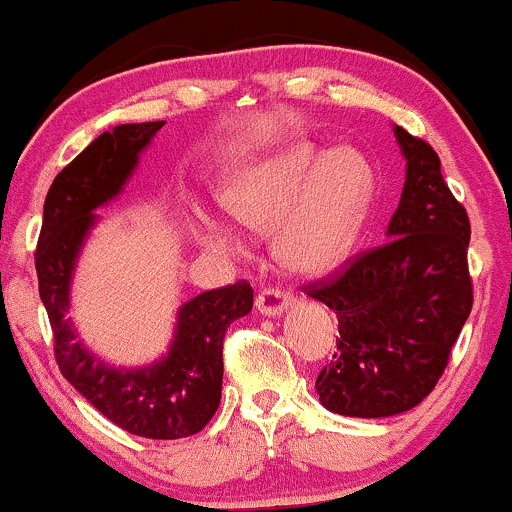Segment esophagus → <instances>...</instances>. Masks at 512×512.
Wrapping results in <instances>:
<instances>
[{"instance_id": "1", "label": "esophagus", "mask_w": 512, "mask_h": 512, "mask_svg": "<svg viewBox=\"0 0 512 512\" xmlns=\"http://www.w3.org/2000/svg\"><path fill=\"white\" fill-rule=\"evenodd\" d=\"M292 299L294 296L285 292V289L268 287L256 296V308L266 315H280L289 304H292Z\"/></svg>"}]
</instances>
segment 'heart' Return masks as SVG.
<instances>
[{
  "mask_svg": "<svg viewBox=\"0 0 512 512\" xmlns=\"http://www.w3.org/2000/svg\"><path fill=\"white\" fill-rule=\"evenodd\" d=\"M375 175L361 151L294 144L239 170L225 192L227 211L254 230L277 227V256L296 273H325L351 254L368 218ZM204 237L235 249V235L204 220Z\"/></svg>",
  "mask_w": 512,
  "mask_h": 512,
  "instance_id": "b5f03b06",
  "label": "heart"
}]
</instances>
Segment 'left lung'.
Instances as JSON below:
<instances>
[{
    "mask_svg": "<svg viewBox=\"0 0 512 512\" xmlns=\"http://www.w3.org/2000/svg\"><path fill=\"white\" fill-rule=\"evenodd\" d=\"M406 185L389 239L304 285L337 313L339 339L315 389L327 410L387 418L432 394L472 311L470 218L430 144L396 128Z\"/></svg>",
    "mask_w": 512,
    "mask_h": 512,
    "instance_id": "1",
    "label": "left lung"
}]
</instances>
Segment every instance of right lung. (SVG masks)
Wrapping results in <instances>:
<instances>
[{"label": "right lung", "instance_id": "1", "mask_svg": "<svg viewBox=\"0 0 512 512\" xmlns=\"http://www.w3.org/2000/svg\"><path fill=\"white\" fill-rule=\"evenodd\" d=\"M163 125H116L56 175L44 199L35 270L61 375L125 432L147 439H182L204 430L220 406L225 332L254 306L249 282L237 280L187 301L180 308L178 334L168 356L151 368H109L78 342L66 318L75 258L97 220L92 211L121 192L140 151Z\"/></svg>", "mask_w": 512, "mask_h": 512}]
</instances>
